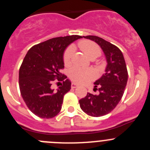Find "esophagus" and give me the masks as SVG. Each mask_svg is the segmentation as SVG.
<instances>
[{
    "label": "esophagus",
    "mask_w": 150,
    "mask_h": 150,
    "mask_svg": "<svg viewBox=\"0 0 150 150\" xmlns=\"http://www.w3.org/2000/svg\"><path fill=\"white\" fill-rule=\"evenodd\" d=\"M71 87H72V88H77V87H78V84L75 83H72L71 84Z\"/></svg>",
    "instance_id": "34e87169"
}]
</instances>
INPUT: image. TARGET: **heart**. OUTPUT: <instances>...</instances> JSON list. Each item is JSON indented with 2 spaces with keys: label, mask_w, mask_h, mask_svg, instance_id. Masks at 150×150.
<instances>
[{
  "label": "heart",
  "mask_w": 150,
  "mask_h": 150,
  "mask_svg": "<svg viewBox=\"0 0 150 150\" xmlns=\"http://www.w3.org/2000/svg\"><path fill=\"white\" fill-rule=\"evenodd\" d=\"M79 48L85 53L89 59H94L98 57L101 53V48L95 42L90 40H81L78 44ZM72 47H68L64 53L63 62L65 66H69L72 62ZM69 77L72 81L78 83H86L95 78V73L91 69H83V68L74 67L69 71Z\"/></svg>",
  "instance_id": "b5f03b06"
}]
</instances>
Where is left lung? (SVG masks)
I'll list each match as a JSON object with an SVG mask.
<instances>
[{
  "mask_svg": "<svg viewBox=\"0 0 150 150\" xmlns=\"http://www.w3.org/2000/svg\"><path fill=\"white\" fill-rule=\"evenodd\" d=\"M100 46L107 59L105 73L96 82L94 90L98 94L87 93L79 100L81 108L88 116L102 117L114 110L122 97L128 73L122 53L119 47L97 36H86ZM98 88H97V87Z\"/></svg>",
  "mask_w": 150,
  "mask_h": 150,
  "instance_id": "obj_1",
  "label": "left lung"
}]
</instances>
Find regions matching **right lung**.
Segmentation results:
<instances>
[{"instance_id": "obj_1", "label": "right lung", "mask_w": 150, "mask_h": 150, "mask_svg": "<svg viewBox=\"0 0 150 150\" xmlns=\"http://www.w3.org/2000/svg\"><path fill=\"white\" fill-rule=\"evenodd\" d=\"M81 36H61L33 46L28 51L19 71L20 94L29 110L37 117L50 119L62 109L64 96L71 89V82L60 72L64 68L65 48ZM57 81V90L52 84Z\"/></svg>"}]
</instances>
